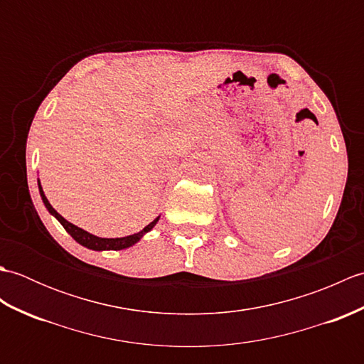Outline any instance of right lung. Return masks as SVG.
<instances>
[{
    "label": "right lung",
    "instance_id": "obj_1",
    "mask_svg": "<svg viewBox=\"0 0 364 364\" xmlns=\"http://www.w3.org/2000/svg\"><path fill=\"white\" fill-rule=\"evenodd\" d=\"M38 191H41V197H42V200H43L46 210H48V211L54 215V218H56V219L60 222V225H63V227L65 228L67 233L70 235L76 242H80L81 245L87 247V249H90V250H122V249H128V247L134 245V244L139 241V239H141L145 233H149V231H150L154 225H156V222L159 220V218H156L153 222H150L149 225H146L142 231H139V233H134V235H131V236L114 237V239L98 237V236H94V235L87 233V231H84V230L80 228V227L73 225V223L65 220V219L63 218V215H60L56 210H54V208L50 205L48 198L45 197L43 191H42V186H41V183H38Z\"/></svg>",
    "mask_w": 364,
    "mask_h": 364
}]
</instances>
